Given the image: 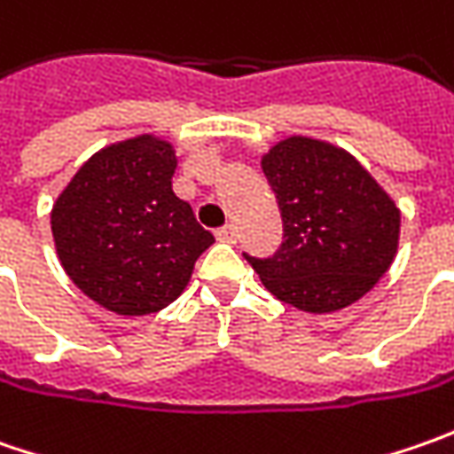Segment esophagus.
<instances>
[{"instance_id":"esophagus-1","label":"esophagus","mask_w":454,"mask_h":454,"mask_svg":"<svg viewBox=\"0 0 454 454\" xmlns=\"http://www.w3.org/2000/svg\"><path fill=\"white\" fill-rule=\"evenodd\" d=\"M219 242H227V245H235L237 242V227L235 224H224L217 230Z\"/></svg>"}]
</instances>
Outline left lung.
Wrapping results in <instances>:
<instances>
[{"label":"left lung","instance_id":"1","mask_svg":"<svg viewBox=\"0 0 454 454\" xmlns=\"http://www.w3.org/2000/svg\"><path fill=\"white\" fill-rule=\"evenodd\" d=\"M283 217L272 257H247L262 286L305 313L356 303L392 268L402 212L356 156L288 136L260 159Z\"/></svg>","mask_w":454,"mask_h":454}]
</instances>
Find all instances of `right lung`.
<instances>
[{"mask_svg":"<svg viewBox=\"0 0 454 454\" xmlns=\"http://www.w3.org/2000/svg\"><path fill=\"white\" fill-rule=\"evenodd\" d=\"M176 161L166 138L133 136L96 151L52 204L62 270L118 316H149L174 303L215 242L171 189Z\"/></svg>","mask_w":454,"mask_h":454,"instance_id":"add662e5","label":"right lung"}]
</instances>
